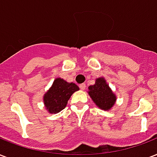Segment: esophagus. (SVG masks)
<instances>
[{
	"mask_svg": "<svg viewBox=\"0 0 157 157\" xmlns=\"http://www.w3.org/2000/svg\"><path fill=\"white\" fill-rule=\"evenodd\" d=\"M79 88L81 90H84L85 88H86V85L84 84V83H82V84L79 85Z\"/></svg>",
	"mask_w": 157,
	"mask_h": 157,
	"instance_id": "obj_1",
	"label": "esophagus"
}]
</instances>
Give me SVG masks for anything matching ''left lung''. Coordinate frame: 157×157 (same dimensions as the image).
Segmentation results:
<instances>
[{
	"instance_id": "left-lung-1",
	"label": "left lung",
	"mask_w": 157,
	"mask_h": 157,
	"mask_svg": "<svg viewBox=\"0 0 157 157\" xmlns=\"http://www.w3.org/2000/svg\"><path fill=\"white\" fill-rule=\"evenodd\" d=\"M88 94L93 102L104 110H109L115 105L116 97L104 78L96 79L95 84L88 87Z\"/></svg>"
}]
</instances>
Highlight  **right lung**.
I'll use <instances>...</instances> for the list:
<instances>
[{"label":"right lung","mask_w":157,"mask_h":157,"mask_svg":"<svg viewBox=\"0 0 157 157\" xmlns=\"http://www.w3.org/2000/svg\"><path fill=\"white\" fill-rule=\"evenodd\" d=\"M79 90V87L73 82L57 78L53 82V84L44 94L43 101L45 107L51 114H56L65 109L68 101L74 92Z\"/></svg>","instance_id":"right-lung-1"}]
</instances>
